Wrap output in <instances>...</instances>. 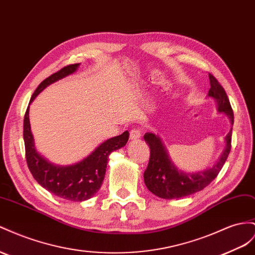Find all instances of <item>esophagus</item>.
Listing matches in <instances>:
<instances>
[{
    "label": "esophagus",
    "mask_w": 255,
    "mask_h": 255,
    "mask_svg": "<svg viewBox=\"0 0 255 255\" xmlns=\"http://www.w3.org/2000/svg\"><path fill=\"white\" fill-rule=\"evenodd\" d=\"M140 136H141V130L138 129V128H133V129L129 132V139H130V140L139 139Z\"/></svg>",
    "instance_id": "obj_1"
}]
</instances>
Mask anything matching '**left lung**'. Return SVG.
I'll list each match as a JSON object with an SVG mask.
<instances>
[{"label":"left lung","mask_w":255,"mask_h":255,"mask_svg":"<svg viewBox=\"0 0 255 255\" xmlns=\"http://www.w3.org/2000/svg\"><path fill=\"white\" fill-rule=\"evenodd\" d=\"M209 80L210 89L208 95L217 100L219 112L228 115L233 125L234 113L228 94L213 75L209 74ZM143 138L150 148L149 163L143 173L144 183L150 192L164 199L185 197L205 189L222 169L232 148L231 129L225 137L226 147L215 166L199 173L185 174L178 170L171 163L159 136L152 133H146L143 135Z\"/></svg>","instance_id":"1"}]
</instances>
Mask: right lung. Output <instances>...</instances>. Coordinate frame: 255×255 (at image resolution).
Returning <instances> with one entry per match:
<instances>
[{"label": "right lung", "mask_w": 255, "mask_h": 255, "mask_svg": "<svg viewBox=\"0 0 255 255\" xmlns=\"http://www.w3.org/2000/svg\"><path fill=\"white\" fill-rule=\"evenodd\" d=\"M79 63L61 68L40 82L32 94L30 103L35 96L52 82L73 74ZM129 133L126 130L119 136L113 137L101 143L93 152L79 163L70 166H56L45 160L34 147L29 121V107L26 108L23 120V139L25 159L34 179L50 193L73 202H82L96 194L104 180L108 156L113 151L126 146Z\"/></svg>", "instance_id": "add662e5"}]
</instances>
